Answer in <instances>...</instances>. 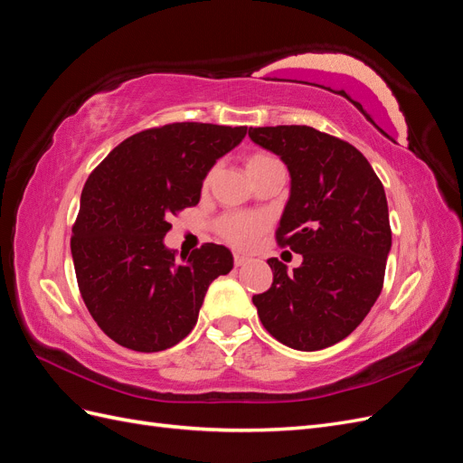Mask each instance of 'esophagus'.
<instances>
[{"label":"esophagus","mask_w":463,"mask_h":463,"mask_svg":"<svg viewBox=\"0 0 463 463\" xmlns=\"http://www.w3.org/2000/svg\"><path fill=\"white\" fill-rule=\"evenodd\" d=\"M233 262H235V266H243V264L249 262V259L243 257V255H235V257H233Z\"/></svg>","instance_id":"34e87169"}]
</instances>
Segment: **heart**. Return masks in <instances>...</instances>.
<instances>
[{"mask_svg": "<svg viewBox=\"0 0 463 463\" xmlns=\"http://www.w3.org/2000/svg\"><path fill=\"white\" fill-rule=\"evenodd\" d=\"M276 158L269 156V154H253L247 160V170H253V167H259L262 164L274 162ZM264 220L260 216L253 214H228L223 216L218 223L220 235L226 240L230 245L237 249H249L255 243L257 235L264 230Z\"/></svg>", "mask_w": 463, "mask_h": 463, "instance_id": "obj_1", "label": "heart"}]
</instances>
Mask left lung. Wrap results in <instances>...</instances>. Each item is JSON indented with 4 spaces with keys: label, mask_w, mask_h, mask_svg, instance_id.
Returning <instances> with one entry per match:
<instances>
[{
    "label": "left lung",
    "mask_w": 463,
    "mask_h": 463,
    "mask_svg": "<svg viewBox=\"0 0 463 463\" xmlns=\"http://www.w3.org/2000/svg\"><path fill=\"white\" fill-rule=\"evenodd\" d=\"M249 137L288 167L276 240L303 257L293 272L269 259L272 286L253 296L259 318L288 347H330L381 296L392 247L384 187L355 146L307 125L250 128Z\"/></svg>",
    "instance_id": "left-lung-1"
}]
</instances>
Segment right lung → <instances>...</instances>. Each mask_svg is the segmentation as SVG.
<instances>
[{"instance_id": "1", "label": "right lung", "mask_w": 463, "mask_h": 463, "mask_svg": "<svg viewBox=\"0 0 463 463\" xmlns=\"http://www.w3.org/2000/svg\"><path fill=\"white\" fill-rule=\"evenodd\" d=\"M247 128L172 123L141 131L89 175L73 226L80 296L96 325L133 352H162L197 325L208 286L233 269L228 247L175 259L164 243L177 210L199 204L203 181Z\"/></svg>"}]
</instances>
